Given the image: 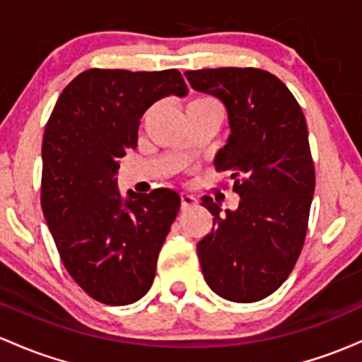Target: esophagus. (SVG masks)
Listing matches in <instances>:
<instances>
[{
	"mask_svg": "<svg viewBox=\"0 0 362 362\" xmlns=\"http://www.w3.org/2000/svg\"><path fill=\"white\" fill-rule=\"evenodd\" d=\"M194 203H197V198H194V194L188 193V192L181 193V209L182 210L189 209V206H193Z\"/></svg>",
	"mask_w": 362,
	"mask_h": 362,
	"instance_id": "obj_1",
	"label": "esophagus"
}]
</instances>
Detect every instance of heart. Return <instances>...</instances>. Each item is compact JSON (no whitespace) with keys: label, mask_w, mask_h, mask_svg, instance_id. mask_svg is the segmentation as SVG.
Masks as SVG:
<instances>
[{"label":"heart","mask_w":362,"mask_h":362,"mask_svg":"<svg viewBox=\"0 0 362 362\" xmlns=\"http://www.w3.org/2000/svg\"><path fill=\"white\" fill-rule=\"evenodd\" d=\"M205 103H214V100L205 99V97H202V99H193L189 104H205Z\"/></svg>","instance_id":"b5f03b06"}]
</instances>
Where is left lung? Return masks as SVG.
<instances>
[{
	"label": "left lung",
	"mask_w": 362,
	"mask_h": 362,
	"mask_svg": "<svg viewBox=\"0 0 362 362\" xmlns=\"http://www.w3.org/2000/svg\"><path fill=\"white\" fill-rule=\"evenodd\" d=\"M185 75L193 90L224 104L230 133L214 164L233 173L239 194L238 209L226 212L202 198L214 215L212 230L197 245L203 277L221 298L259 301L289 277L306 238L315 194L306 119L269 71L215 68Z\"/></svg>",
	"instance_id": "8db88e82"
}]
</instances>
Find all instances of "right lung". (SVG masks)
Instances as JSON below:
<instances>
[{
    "mask_svg": "<svg viewBox=\"0 0 362 362\" xmlns=\"http://www.w3.org/2000/svg\"><path fill=\"white\" fill-rule=\"evenodd\" d=\"M177 70L92 68L61 92L42 140L44 218L64 267L97 301L144 298L181 198L117 188L119 159L136 147L141 116L164 97H185Z\"/></svg>",
    "mask_w": 362,
    "mask_h": 362,
    "instance_id": "1",
    "label": "right lung"
}]
</instances>
